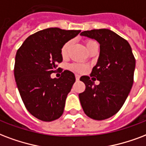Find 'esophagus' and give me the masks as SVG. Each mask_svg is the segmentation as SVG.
I'll return each mask as SVG.
<instances>
[{"label":"esophagus","mask_w":146,"mask_h":146,"mask_svg":"<svg viewBox=\"0 0 146 146\" xmlns=\"http://www.w3.org/2000/svg\"><path fill=\"white\" fill-rule=\"evenodd\" d=\"M75 76H76V80H80V76L79 75H76Z\"/></svg>","instance_id":"1"}]
</instances>
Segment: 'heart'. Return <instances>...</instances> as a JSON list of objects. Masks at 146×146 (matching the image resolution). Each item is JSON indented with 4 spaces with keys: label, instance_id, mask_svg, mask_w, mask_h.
<instances>
[{
    "label": "heart",
    "instance_id": "obj_1",
    "mask_svg": "<svg viewBox=\"0 0 146 146\" xmlns=\"http://www.w3.org/2000/svg\"><path fill=\"white\" fill-rule=\"evenodd\" d=\"M95 43V42H93V41H87V42L86 43V48H87L89 46H90L91 44H93V43ZM70 46L71 41H67V42L62 46V48H61V55L63 56V57H65V56H67L69 49H70ZM70 69L71 70L74 71V72H76V73H83V72H84V71L86 70V66L84 65V64H82V63H73V64H71V65L70 66Z\"/></svg>",
    "mask_w": 146,
    "mask_h": 146
}]
</instances>
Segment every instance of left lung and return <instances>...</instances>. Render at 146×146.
Instances as JSON below:
<instances>
[{
    "label": "left lung",
    "mask_w": 146,
    "mask_h": 146,
    "mask_svg": "<svg viewBox=\"0 0 146 146\" xmlns=\"http://www.w3.org/2000/svg\"><path fill=\"white\" fill-rule=\"evenodd\" d=\"M81 36L100 43V56L90 76L100 81L95 85L88 76L80 80L86 85L79 94L86 115L96 120L110 118L119 112L133 84L135 60L127 40L109 29L83 31Z\"/></svg>",
    "instance_id": "8db88e82"
}]
</instances>
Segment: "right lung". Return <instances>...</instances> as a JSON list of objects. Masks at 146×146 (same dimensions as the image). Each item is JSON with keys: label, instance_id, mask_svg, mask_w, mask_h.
I'll return each instance as SVG.
<instances>
[{"label": "right lung", "instance_id": "obj_1", "mask_svg": "<svg viewBox=\"0 0 146 146\" xmlns=\"http://www.w3.org/2000/svg\"><path fill=\"white\" fill-rule=\"evenodd\" d=\"M81 31L52 27L33 33L17 51L14 77L28 112L38 119L50 122L63 113L66 99L76 78L64 70L59 79H52L57 63L63 61L61 48Z\"/></svg>", "mask_w": 146, "mask_h": 146}]
</instances>
